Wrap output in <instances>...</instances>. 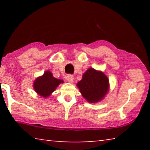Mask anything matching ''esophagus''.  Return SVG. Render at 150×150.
Here are the masks:
<instances>
[{
  "instance_id": "esophagus-1",
  "label": "esophagus",
  "mask_w": 150,
  "mask_h": 150,
  "mask_svg": "<svg viewBox=\"0 0 150 150\" xmlns=\"http://www.w3.org/2000/svg\"><path fill=\"white\" fill-rule=\"evenodd\" d=\"M66 79L69 83H73V79H74V77L73 76L71 75H68L67 77H66Z\"/></svg>"
}]
</instances>
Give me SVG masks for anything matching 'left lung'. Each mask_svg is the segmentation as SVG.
Segmentation results:
<instances>
[{
  "label": "left lung",
  "mask_w": 150,
  "mask_h": 150,
  "mask_svg": "<svg viewBox=\"0 0 150 150\" xmlns=\"http://www.w3.org/2000/svg\"><path fill=\"white\" fill-rule=\"evenodd\" d=\"M81 95L88 102L96 103L103 100L109 89L108 77L102 71L89 68L77 84Z\"/></svg>",
  "instance_id": "left-lung-1"
}]
</instances>
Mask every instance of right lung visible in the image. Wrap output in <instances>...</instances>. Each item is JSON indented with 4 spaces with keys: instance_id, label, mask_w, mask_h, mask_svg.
<instances>
[{
    "instance_id": "1",
    "label": "right lung",
    "mask_w": 150,
    "mask_h": 150,
    "mask_svg": "<svg viewBox=\"0 0 150 150\" xmlns=\"http://www.w3.org/2000/svg\"><path fill=\"white\" fill-rule=\"evenodd\" d=\"M61 83H63V80L55 78L50 71H47L42 76L38 77L35 80L33 86L35 91L39 95L47 98L56 89Z\"/></svg>"
}]
</instances>
